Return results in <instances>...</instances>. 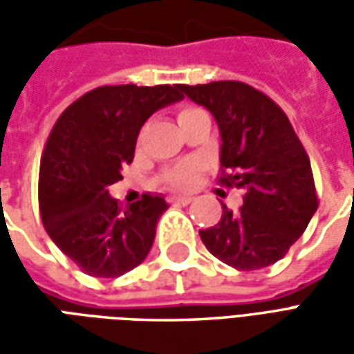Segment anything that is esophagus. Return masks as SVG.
<instances>
[{"label": "esophagus", "instance_id": "obj_1", "mask_svg": "<svg viewBox=\"0 0 354 354\" xmlns=\"http://www.w3.org/2000/svg\"><path fill=\"white\" fill-rule=\"evenodd\" d=\"M170 201L172 203H178V205H189L193 201V197H189V195H176V197H170Z\"/></svg>", "mask_w": 354, "mask_h": 354}]
</instances>
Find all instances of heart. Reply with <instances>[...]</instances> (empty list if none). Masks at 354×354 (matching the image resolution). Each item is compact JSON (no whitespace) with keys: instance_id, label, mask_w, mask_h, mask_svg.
<instances>
[{"instance_id":"heart-1","label":"heart","mask_w":354,"mask_h":354,"mask_svg":"<svg viewBox=\"0 0 354 354\" xmlns=\"http://www.w3.org/2000/svg\"><path fill=\"white\" fill-rule=\"evenodd\" d=\"M193 111H199V109H184L180 117L187 115V113H193ZM195 172H197V167L193 162H182V165H176L165 172V182L172 189H187L192 187V184L195 182Z\"/></svg>"}]
</instances>
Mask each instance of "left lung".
<instances>
[{"instance_id":"left-lung-1","label":"left lung","mask_w":354,"mask_h":354,"mask_svg":"<svg viewBox=\"0 0 354 354\" xmlns=\"http://www.w3.org/2000/svg\"><path fill=\"white\" fill-rule=\"evenodd\" d=\"M207 108L220 131V162L233 170L220 182L245 192L243 207L199 231L208 252L241 271L279 261L317 212L313 170L301 142L277 104L241 81L182 85Z\"/></svg>"}]
</instances>
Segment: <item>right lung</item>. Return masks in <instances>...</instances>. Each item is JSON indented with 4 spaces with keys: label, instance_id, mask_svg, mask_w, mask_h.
<instances>
[{
    "label": "right lung",
    "instance_id": "obj_1",
    "mask_svg": "<svg viewBox=\"0 0 354 354\" xmlns=\"http://www.w3.org/2000/svg\"><path fill=\"white\" fill-rule=\"evenodd\" d=\"M180 100L182 85L98 87L73 102L53 127L39 169L43 225L91 277H121L151 250L169 203L162 195H144L121 208L108 187L132 162L144 123Z\"/></svg>",
    "mask_w": 354,
    "mask_h": 354
}]
</instances>
